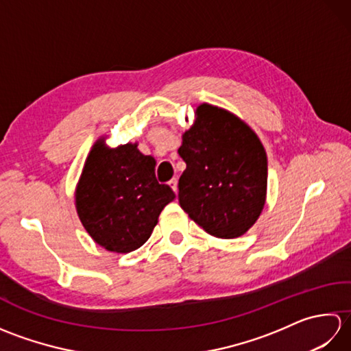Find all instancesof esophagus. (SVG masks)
<instances>
[{
  "instance_id": "obj_1",
  "label": "esophagus",
  "mask_w": 351,
  "mask_h": 351,
  "mask_svg": "<svg viewBox=\"0 0 351 351\" xmlns=\"http://www.w3.org/2000/svg\"><path fill=\"white\" fill-rule=\"evenodd\" d=\"M169 185L171 187V190L178 193V178H171V180L169 181Z\"/></svg>"
}]
</instances>
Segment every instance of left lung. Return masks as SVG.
Segmentation results:
<instances>
[{
  "instance_id": "obj_1",
  "label": "left lung",
  "mask_w": 351,
  "mask_h": 351,
  "mask_svg": "<svg viewBox=\"0 0 351 351\" xmlns=\"http://www.w3.org/2000/svg\"><path fill=\"white\" fill-rule=\"evenodd\" d=\"M195 125L178 149L187 164L180 178V205L217 238H237L253 226L267 191V155L256 134L229 111L197 107Z\"/></svg>"
}]
</instances>
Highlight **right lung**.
<instances>
[{
	"instance_id": "obj_1",
	"label": "right lung",
	"mask_w": 351,
	"mask_h": 351,
	"mask_svg": "<svg viewBox=\"0 0 351 351\" xmlns=\"http://www.w3.org/2000/svg\"><path fill=\"white\" fill-rule=\"evenodd\" d=\"M175 199L155 178V160L137 145H95L81 175L75 202L80 220L104 249L128 253L143 245L162 208Z\"/></svg>"
}]
</instances>
